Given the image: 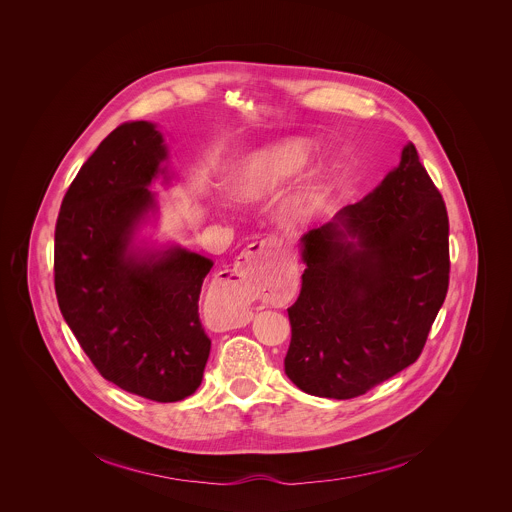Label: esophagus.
<instances>
[{
    "mask_svg": "<svg viewBox=\"0 0 512 512\" xmlns=\"http://www.w3.org/2000/svg\"><path fill=\"white\" fill-rule=\"evenodd\" d=\"M282 252L276 242L262 240L250 244L234 262L217 288V295L224 307L230 309V317H242V311L258 297L280 272Z\"/></svg>",
    "mask_w": 512,
    "mask_h": 512,
    "instance_id": "obj_1",
    "label": "esophagus"
}]
</instances>
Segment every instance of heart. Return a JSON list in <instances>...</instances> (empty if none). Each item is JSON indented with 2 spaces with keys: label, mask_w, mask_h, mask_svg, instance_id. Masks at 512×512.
Wrapping results in <instances>:
<instances>
[{
  "label": "heart",
  "mask_w": 512,
  "mask_h": 512,
  "mask_svg": "<svg viewBox=\"0 0 512 512\" xmlns=\"http://www.w3.org/2000/svg\"><path fill=\"white\" fill-rule=\"evenodd\" d=\"M319 146L309 138H286L272 146L254 151L234 181V191L242 199H264L274 195L295 177H299L317 157ZM339 171L337 159H325L317 171L284 203L282 219L290 228H301L323 209L329 185Z\"/></svg>",
  "instance_id": "obj_1"
}]
</instances>
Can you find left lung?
I'll return each mask as SVG.
<instances>
[{
  "label": "left lung",
  "mask_w": 512,
  "mask_h": 512,
  "mask_svg": "<svg viewBox=\"0 0 512 512\" xmlns=\"http://www.w3.org/2000/svg\"><path fill=\"white\" fill-rule=\"evenodd\" d=\"M447 238L443 199L408 142L365 199L299 240L307 268L284 361L293 384L347 400L412 365L447 293Z\"/></svg>",
  "instance_id": "obj_1"
}]
</instances>
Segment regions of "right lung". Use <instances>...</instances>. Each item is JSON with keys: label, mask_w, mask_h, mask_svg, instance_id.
Masks as SVG:
<instances>
[{"label": "right lung", "mask_w": 512, "mask_h": 512, "mask_svg": "<svg viewBox=\"0 0 512 512\" xmlns=\"http://www.w3.org/2000/svg\"><path fill=\"white\" fill-rule=\"evenodd\" d=\"M171 185L157 124L116 128L69 187L55 228L61 313L98 372L155 402L191 396L211 353L199 295L213 260L147 234L155 181Z\"/></svg>", "instance_id": "add662e5"}]
</instances>
